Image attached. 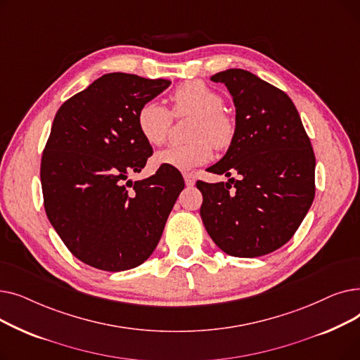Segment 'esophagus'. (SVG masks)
Returning <instances> with one entry per match:
<instances>
[{
	"label": "esophagus",
	"mask_w": 360,
	"mask_h": 360,
	"mask_svg": "<svg viewBox=\"0 0 360 360\" xmlns=\"http://www.w3.org/2000/svg\"><path fill=\"white\" fill-rule=\"evenodd\" d=\"M184 179H185V185L186 186H193L195 184V176L193 174H184Z\"/></svg>",
	"instance_id": "esophagus-1"
}]
</instances>
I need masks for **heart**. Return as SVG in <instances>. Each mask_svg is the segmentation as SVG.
Here are the masks:
<instances>
[{
    "label": "heart",
    "mask_w": 360,
    "mask_h": 360,
    "mask_svg": "<svg viewBox=\"0 0 360 360\" xmlns=\"http://www.w3.org/2000/svg\"><path fill=\"white\" fill-rule=\"evenodd\" d=\"M174 115L193 117L188 129L186 144H174L159 151L155 162L159 166L178 169L185 172L209 162L213 156V146L226 148L233 139L235 122L223 110V98L198 80H191L176 87L172 94ZM172 113L156 101L143 103L137 112V127L141 137L150 146H160L166 141Z\"/></svg>",
    "instance_id": "heart-1"
}]
</instances>
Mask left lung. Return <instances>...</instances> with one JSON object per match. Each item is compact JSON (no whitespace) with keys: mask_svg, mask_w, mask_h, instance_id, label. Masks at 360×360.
I'll use <instances>...</instances> for the list:
<instances>
[{"mask_svg":"<svg viewBox=\"0 0 360 360\" xmlns=\"http://www.w3.org/2000/svg\"><path fill=\"white\" fill-rule=\"evenodd\" d=\"M232 94L236 127L226 155L209 172L240 179L207 184L200 214L217 247L255 258L283 247L315 197V155L292 99L255 74L231 68L212 75ZM233 183L236 193L229 190Z\"/></svg>","mask_w":360,"mask_h":360,"instance_id":"1","label":"left lung"}]
</instances>
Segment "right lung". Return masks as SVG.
Wrapping results in <instances>:
<instances>
[{
  "label": "right lung",
  "instance_id": "1",
  "mask_svg": "<svg viewBox=\"0 0 360 360\" xmlns=\"http://www.w3.org/2000/svg\"><path fill=\"white\" fill-rule=\"evenodd\" d=\"M169 84L109 72L53 118L41 163L45 212L70 252L90 267L124 271L143 264L184 190L179 170L166 166L141 181L128 178L153 153L137 112Z\"/></svg>",
  "mask_w": 360,
  "mask_h": 360
}]
</instances>
